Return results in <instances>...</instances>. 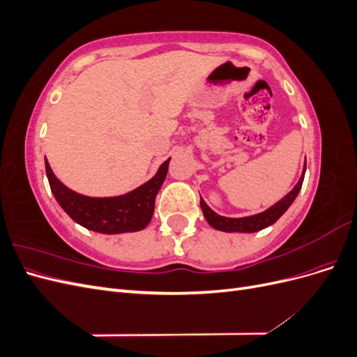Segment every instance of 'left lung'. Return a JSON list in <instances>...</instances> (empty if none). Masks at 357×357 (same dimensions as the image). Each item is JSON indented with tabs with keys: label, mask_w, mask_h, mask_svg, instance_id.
Returning a JSON list of instances; mask_svg holds the SVG:
<instances>
[{
	"label": "left lung",
	"mask_w": 357,
	"mask_h": 357,
	"mask_svg": "<svg viewBox=\"0 0 357 357\" xmlns=\"http://www.w3.org/2000/svg\"><path fill=\"white\" fill-rule=\"evenodd\" d=\"M305 169H307V159L304 162V168H302V174L299 181L295 185V188L291 189L286 197H283L278 202H275L271 207L266 208L262 213H257L253 215H247V218H225V215H220L215 211H213L205 201L201 198V210L204 213L205 220L208 222L211 228L223 231V232H257L261 229L268 228L273 223H275L282 215L287 211V208L291 205V202L295 201L298 197V193L302 188V181H304L305 176Z\"/></svg>",
	"instance_id": "left-lung-1"
}]
</instances>
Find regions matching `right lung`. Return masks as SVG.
Wrapping results in <instances>:
<instances>
[{
    "label": "right lung",
    "mask_w": 357,
    "mask_h": 357,
    "mask_svg": "<svg viewBox=\"0 0 357 357\" xmlns=\"http://www.w3.org/2000/svg\"><path fill=\"white\" fill-rule=\"evenodd\" d=\"M171 158L162 164L156 174L137 189L117 197H86L67 188L53 174L45 158L46 174L53 197L70 218L83 228L100 234H125L144 229L152 220L155 199L164 183Z\"/></svg>",
    "instance_id": "right-lung-1"
}]
</instances>
